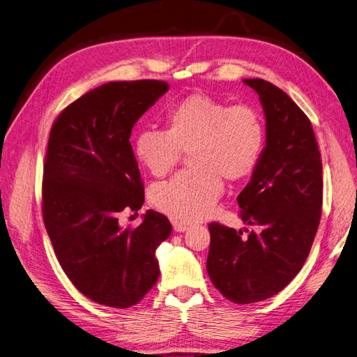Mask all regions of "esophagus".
<instances>
[{
    "label": "esophagus",
    "instance_id": "1",
    "mask_svg": "<svg viewBox=\"0 0 357 357\" xmlns=\"http://www.w3.org/2000/svg\"><path fill=\"white\" fill-rule=\"evenodd\" d=\"M188 228H190V225H187V223H181V222L174 223V229L176 232H185Z\"/></svg>",
    "mask_w": 357,
    "mask_h": 357
}]
</instances>
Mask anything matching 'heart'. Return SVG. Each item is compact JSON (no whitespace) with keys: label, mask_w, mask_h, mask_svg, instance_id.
<instances>
[{"label":"heart","mask_w":357,"mask_h":357,"mask_svg":"<svg viewBox=\"0 0 357 357\" xmlns=\"http://www.w3.org/2000/svg\"><path fill=\"white\" fill-rule=\"evenodd\" d=\"M166 128L141 129L134 153L153 176H165L182 151L190 153L194 169L151 190V203L158 210L187 223L212 212L223 191L222 178L236 182L253 174L266 142L265 121L256 107L229 105L202 92L172 105Z\"/></svg>","instance_id":"1"}]
</instances>
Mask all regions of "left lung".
<instances>
[{
  "label": "left lung",
  "instance_id": "8db88e82",
  "mask_svg": "<svg viewBox=\"0 0 357 357\" xmlns=\"http://www.w3.org/2000/svg\"><path fill=\"white\" fill-rule=\"evenodd\" d=\"M260 98L266 145L240 192V216L259 231L208 223L207 272L236 305L280 293L305 265L322 215V160L309 117L282 89L244 79Z\"/></svg>",
  "mask_w": 357,
  "mask_h": 357
}]
</instances>
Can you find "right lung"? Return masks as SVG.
<instances>
[{
  "instance_id": "right-lung-1",
  "label": "right lung",
  "mask_w": 357,
  "mask_h": 357,
  "mask_svg": "<svg viewBox=\"0 0 357 357\" xmlns=\"http://www.w3.org/2000/svg\"><path fill=\"white\" fill-rule=\"evenodd\" d=\"M163 81L109 82L86 92L52 123L44 163L43 216L60 266L102 306L137 305L157 282L155 250L169 219L149 210L137 228L119 215L138 212L144 183L129 142L138 119L166 94Z\"/></svg>"
}]
</instances>
